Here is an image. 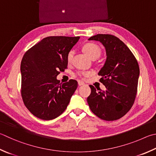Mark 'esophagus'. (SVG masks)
I'll use <instances>...</instances> for the list:
<instances>
[{"mask_svg": "<svg viewBox=\"0 0 156 156\" xmlns=\"http://www.w3.org/2000/svg\"><path fill=\"white\" fill-rule=\"evenodd\" d=\"M84 82H83V81H80V80L78 81V85H79V86L84 85Z\"/></svg>", "mask_w": 156, "mask_h": 156, "instance_id": "esophagus-1", "label": "esophagus"}]
</instances>
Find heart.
<instances>
[{
  "instance_id": "b5f03b06",
  "label": "heart",
  "mask_w": 156,
  "mask_h": 156,
  "mask_svg": "<svg viewBox=\"0 0 156 156\" xmlns=\"http://www.w3.org/2000/svg\"><path fill=\"white\" fill-rule=\"evenodd\" d=\"M83 52L91 59H96L98 58L101 54L100 48L99 47L97 44L93 43H87L86 44H84V46L83 47ZM73 55V51H71V52H69L68 55H67V62H68V63H70V62L72 61ZM89 74L90 73L87 72H82L79 73V76L82 78L87 77Z\"/></svg>"
}]
</instances>
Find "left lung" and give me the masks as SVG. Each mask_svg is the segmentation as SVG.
Returning <instances> with one entry per match:
<instances>
[{"label":"left lung","mask_w":156,"mask_h":156,"mask_svg":"<svg viewBox=\"0 0 156 156\" xmlns=\"http://www.w3.org/2000/svg\"><path fill=\"white\" fill-rule=\"evenodd\" d=\"M89 40L100 41L105 48L106 59L98 74L104 90L89 85L91 93L87 102L99 118L115 121L131 108L137 91L140 69L134 55L123 42L111 35L98 34Z\"/></svg>","instance_id":"8db88e82"}]
</instances>
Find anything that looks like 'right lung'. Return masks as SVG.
I'll return each mask as SVG.
<instances>
[{"label": "right lung", "mask_w": 156, "mask_h": 156, "mask_svg": "<svg viewBox=\"0 0 156 156\" xmlns=\"http://www.w3.org/2000/svg\"><path fill=\"white\" fill-rule=\"evenodd\" d=\"M80 37L44 38L24 54L20 66L22 97L28 110L37 118L51 120L68 106L78 87L75 80L60 84L56 77L67 68V55Z\"/></svg>", "instance_id": "obj_1"}]
</instances>
